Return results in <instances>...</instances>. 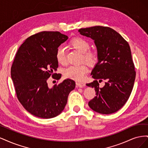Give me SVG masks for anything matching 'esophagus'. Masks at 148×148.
<instances>
[{
    "mask_svg": "<svg viewBox=\"0 0 148 148\" xmlns=\"http://www.w3.org/2000/svg\"><path fill=\"white\" fill-rule=\"evenodd\" d=\"M76 84L77 85V86L79 88H83L85 86V84L84 83H81V82H76Z\"/></svg>",
    "mask_w": 148,
    "mask_h": 148,
    "instance_id": "1",
    "label": "esophagus"
}]
</instances>
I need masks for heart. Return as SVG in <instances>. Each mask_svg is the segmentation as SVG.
Returning a JSON list of instances; mask_svg holds the SVG:
<instances>
[{
  "mask_svg": "<svg viewBox=\"0 0 148 148\" xmlns=\"http://www.w3.org/2000/svg\"><path fill=\"white\" fill-rule=\"evenodd\" d=\"M70 45L74 49L82 53V60H84L89 65H95L97 60L96 52L89 50L90 44L89 42L82 38H75L70 41ZM56 58L58 63L62 65L66 64V57L65 49L63 47H58L56 53ZM88 72V68L84 64L79 65H70L64 70L65 77L77 81H82Z\"/></svg>",
  "mask_w": 148,
  "mask_h": 148,
  "instance_id": "obj_1",
  "label": "heart"
}]
</instances>
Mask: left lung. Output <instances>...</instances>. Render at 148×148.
<instances>
[{
	"mask_svg": "<svg viewBox=\"0 0 148 148\" xmlns=\"http://www.w3.org/2000/svg\"><path fill=\"white\" fill-rule=\"evenodd\" d=\"M91 38L97 47L98 62L91 72L95 80L86 84L95 89L96 95L88 102L98 113L110 114L125 105L131 95L136 77L135 65L128 42L114 29L95 26L78 30ZM106 81L102 88L98 82Z\"/></svg>",
	"mask_w": 148,
	"mask_h": 148,
	"instance_id": "obj_1",
	"label": "left lung"
}]
</instances>
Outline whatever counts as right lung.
Instances as JSON below:
<instances>
[{
    "label": "right lung",
    "mask_w": 148,
    "mask_h": 148,
    "mask_svg": "<svg viewBox=\"0 0 148 148\" xmlns=\"http://www.w3.org/2000/svg\"><path fill=\"white\" fill-rule=\"evenodd\" d=\"M68 36L59 31H41L26 39L18 50L12 66L11 77L16 97L28 112L42 119L59 115L66 104L75 82L66 79L52 88L47 79H59L56 73L58 62L57 49Z\"/></svg>",
    "instance_id": "obj_1"
}]
</instances>
